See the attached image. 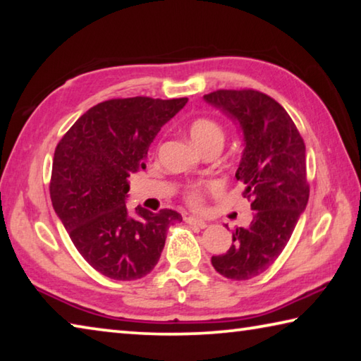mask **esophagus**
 <instances>
[{
    "instance_id": "1",
    "label": "esophagus",
    "mask_w": 361,
    "mask_h": 361,
    "mask_svg": "<svg viewBox=\"0 0 361 361\" xmlns=\"http://www.w3.org/2000/svg\"><path fill=\"white\" fill-rule=\"evenodd\" d=\"M185 221H186L188 224L195 226V228H200V229H204V228H207V226H209V224H207V221H204V219L195 218V216H186Z\"/></svg>"
}]
</instances>
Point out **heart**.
<instances>
[{
  "mask_svg": "<svg viewBox=\"0 0 361 361\" xmlns=\"http://www.w3.org/2000/svg\"><path fill=\"white\" fill-rule=\"evenodd\" d=\"M189 135H191L192 142L202 151L212 145L221 146L224 142L223 127L210 118H195L189 122ZM186 200L192 207H199L204 200L202 188H189L186 191Z\"/></svg>",
  "mask_w": 361,
  "mask_h": 361,
  "instance_id": "obj_1",
  "label": "heart"
}]
</instances>
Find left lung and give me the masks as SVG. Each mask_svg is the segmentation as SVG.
Masks as SVG:
<instances>
[{
    "mask_svg": "<svg viewBox=\"0 0 361 361\" xmlns=\"http://www.w3.org/2000/svg\"><path fill=\"white\" fill-rule=\"evenodd\" d=\"M204 100L239 122L245 148L235 178L245 185L243 197L255 212L212 264L226 279L248 280L274 264L307 205L305 145L285 108L258 90L221 89Z\"/></svg>",
    "mask_w": 361,
    "mask_h": 361,
    "instance_id": "obj_1",
    "label": "left lung"
}]
</instances>
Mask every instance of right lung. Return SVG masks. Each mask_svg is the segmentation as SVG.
<instances>
[{"label":"right lung","instance_id":"add662e5","mask_svg":"<svg viewBox=\"0 0 361 361\" xmlns=\"http://www.w3.org/2000/svg\"><path fill=\"white\" fill-rule=\"evenodd\" d=\"M188 99H113L85 111L54 152L51 200L82 258L105 277L137 280L157 264L167 231L181 221L175 210L152 213L126 200L132 173L161 127Z\"/></svg>","mask_w":361,"mask_h":361}]
</instances>
